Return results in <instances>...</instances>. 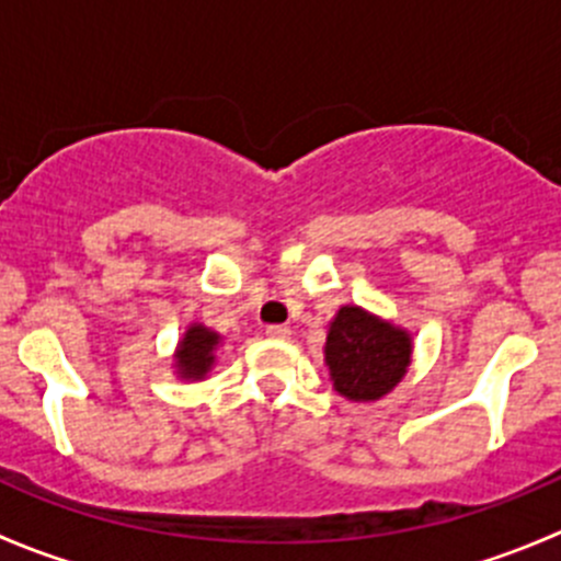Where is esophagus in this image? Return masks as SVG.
<instances>
[{"label":"esophagus","instance_id":"esophagus-1","mask_svg":"<svg viewBox=\"0 0 561 561\" xmlns=\"http://www.w3.org/2000/svg\"><path fill=\"white\" fill-rule=\"evenodd\" d=\"M265 333H268L271 339H290V328L287 325H268Z\"/></svg>","mask_w":561,"mask_h":561}]
</instances>
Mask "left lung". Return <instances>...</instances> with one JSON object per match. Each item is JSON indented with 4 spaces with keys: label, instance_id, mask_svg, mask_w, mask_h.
<instances>
[{
    "label": "left lung",
    "instance_id": "1",
    "mask_svg": "<svg viewBox=\"0 0 561 561\" xmlns=\"http://www.w3.org/2000/svg\"><path fill=\"white\" fill-rule=\"evenodd\" d=\"M412 336L360 307H342L325 339V366L333 388L350 401H377L407 375Z\"/></svg>",
    "mask_w": 561,
    "mask_h": 561
}]
</instances>
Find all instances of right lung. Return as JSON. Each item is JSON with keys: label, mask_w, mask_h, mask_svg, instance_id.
Returning <instances> with one entry per match:
<instances>
[{"label": "right lung", "mask_w": 561, "mask_h": 561, "mask_svg": "<svg viewBox=\"0 0 561 561\" xmlns=\"http://www.w3.org/2000/svg\"><path fill=\"white\" fill-rule=\"evenodd\" d=\"M222 342L217 331L192 322L186 333L181 336L179 350H175V375L181 380H203L211 371L214 360H217V347Z\"/></svg>", "instance_id": "add662e5"}]
</instances>
